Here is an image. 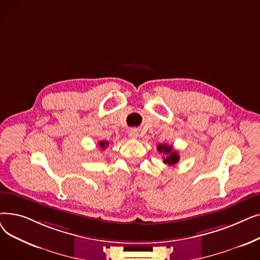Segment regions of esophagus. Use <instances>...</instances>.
<instances>
[{
	"mask_svg": "<svg viewBox=\"0 0 260 260\" xmlns=\"http://www.w3.org/2000/svg\"><path fill=\"white\" fill-rule=\"evenodd\" d=\"M138 135H139V132L137 128H131L128 132V136L132 139H137Z\"/></svg>",
	"mask_w": 260,
	"mask_h": 260,
	"instance_id": "esophagus-1",
	"label": "esophagus"
}]
</instances>
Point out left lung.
<instances>
[{"label": "left lung", "instance_id": "8db88e82", "mask_svg": "<svg viewBox=\"0 0 260 260\" xmlns=\"http://www.w3.org/2000/svg\"><path fill=\"white\" fill-rule=\"evenodd\" d=\"M157 151L159 154L165 155L163 157V162L169 166H175L177 162L179 161V154L177 151L173 148L172 145L169 144H158L157 145Z\"/></svg>", "mask_w": 260, "mask_h": 260}]
</instances>
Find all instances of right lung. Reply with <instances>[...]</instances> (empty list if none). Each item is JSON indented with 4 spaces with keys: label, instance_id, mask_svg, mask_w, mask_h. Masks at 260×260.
Returning a JSON list of instances; mask_svg holds the SVG:
<instances>
[{
    "label": "right lung",
    "instance_id": "add662e5",
    "mask_svg": "<svg viewBox=\"0 0 260 260\" xmlns=\"http://www.w3.org/2000/svg\"><path fill=\"white\" fill-rule=\"evenodd\" d=\"M99 145H100L101 148L104 149V148L108 145V142H107V141H100V142H99Z\"/></svg>",
    "mask_w": 260,
    "mask_h": 260
}]
</instances>
